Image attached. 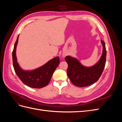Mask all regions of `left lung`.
Segmentation results:
<instances>
[{
	"mask_svg": "<svg viewBox=\"0 0 122 122\" xmlns=\"http://www.w3.org/2000/svg\"><path fill=\"white\" fill-rule=\"evenodd\" d=\"M103 52L99 61L91 67H86L81 64L76 58L70 56L65 59L68 65L67 75L71 82L75 86L84 87L90 86L98 80L104 70L106 57L105 42L101 40Z\"/></svg>",
	"mask_w": 122,
	"mask_h": 122,
	"instance_id": "left-lung-1",
	"label": "left lung"
}]
</instances>
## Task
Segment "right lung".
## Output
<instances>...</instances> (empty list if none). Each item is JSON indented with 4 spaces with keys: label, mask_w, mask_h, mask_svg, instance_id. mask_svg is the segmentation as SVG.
<instances>
[{
    "label": "right lung",
    "mask_w": 122,
    "mask_h": 122,
    "mask_svg": "<svg viewBox=\"0 0 122 122\" xmlns=\"http://www.w3.org/2000/svg\"><path fill=\"white\" fill-rule=\"evenodd\" d=\"M19 36L15 43L12 52L15 72L22 82L29 87L40 88L46 86L49 83L53 73L60 64V58L58 56L55 57L38 69L31 71H24L18 64L16 55Z\"/></svg>",
    "instance_id": "1"
}]
</instances>
